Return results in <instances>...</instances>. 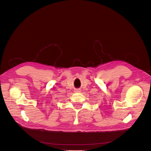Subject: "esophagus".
<instances>
[{"mask_svg":"<svg viewBox=\"0 0 151 151\" xmlns=\"http://www.w3.org/2000/svg\"><path fill=\"white\" fill-rule=\"evenodd\" d=\"M75 91V92H76V93H80V92L81 91V90H79V89H76Z\"/></svg>","mask_w":151,"mask_h":151,"instance_id":"34e87169","label":"esophagus"}]
</instances>
